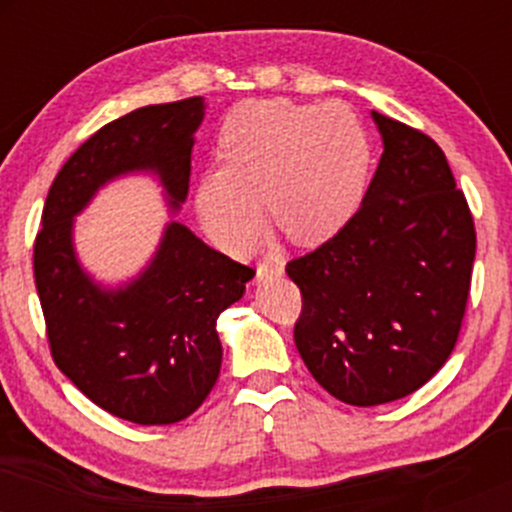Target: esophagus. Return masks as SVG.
<instances>
[{"label":"esophagus","instance_id":"1","mask_svg":"<svg viewBox=\"0 0 512 512\" xmlns=\"http://www.w3.org/2000/svg\"><path fill=\"white\" fill-rule=\"evenodd\" d=\"M284 274V267H281L279 262L276 264H269V262H262L260 267H257L255 272V281L260 284V281H267V279H276V276Z\"/></svg>","mask_w":512,"mask_h":512}]
</instances>
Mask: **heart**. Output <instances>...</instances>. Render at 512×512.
Wrapping results in <instances>:
<instances>
[{
  "mask_svg": "<svg viewBox=\"0 0 512 512\" xmlns=\"http://www.w3.org/2000/svg\"><path fill=\"white\" fill-rule=\"evenodd\" d=\"M223 166L199 178L195 207L221 248L240 252L267 214L296 245H320L361 207L370 142L344 101L320 105L262 98L236 105L219 134Z\"/></svg>",
  "mask_w": 512,
  "mask_h": 512,
  "instance_id": "b5f03b06",
  "label": "heart"
}]
</instances>
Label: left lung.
<instances>
[{
    "label": "left lung",
    "mask_w": 512,
    "mask_h": 512,
    "mask_svg": "<svg viewBox=\"0 0 512 512\" xmlns=\"http://www.w3.org/2000/svg\"><path fill=\"white\" fill-rule=\"evenodd\" d=\"M383 156L342 231L286 272L303 293L296 346L313 378L351 407L395 402L448 361L477 236L440 146L370 110Z\"/></svg>",
    "instance_id": "left-lung-1"
}]
</instances>
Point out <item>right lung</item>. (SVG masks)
Here are the masks:
<instances>
[{"label": "right lung", "mask_w": 512, "mask_h": 512, "mask_svg": "<svg viewBox=\"0 0 512 512\" xmlns=\"http://www.w3.org/2000/svg\"><path fill=\"white\" fill-rule=\"evenodd\" d=\"M204 113L195 96L98 129L57 173L35 238V286L55 363L91 402L132 424H175L199 409L221 370L216 320L255 272L170 219L149 262L108 284L76 252V216L129 175L154 178L170 216L178 214Z\"/></svg>", "instance_id": "add662e5"}]
</instances>
